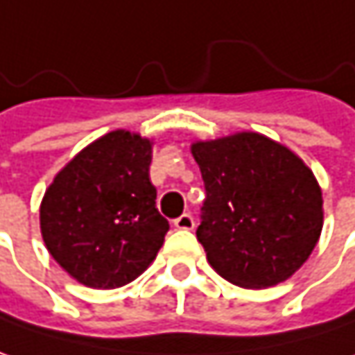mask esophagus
Returning <instances> with one entry per match:
<instances>
[{"label": "esophagus", "mask_w": 355, "mask_h": 355, "mask_svg": "<svg viewBox=\"0 0 355 355\" xmlns=\"http://www.w3.org/2000/svg\"><path fill=\"white\" fill-rule=\"evenodd\" d=\"M175 227H177V230H184V232H191V230L195 227L193 215H191V213H182L180 217L175 219Z\"/></svg>", "instance_id": "esophagus-1"}]
</instances>
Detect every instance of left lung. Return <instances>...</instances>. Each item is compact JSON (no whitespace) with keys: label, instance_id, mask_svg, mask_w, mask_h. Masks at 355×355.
<instances>
[{"label":"left lung","instance_id":"left-lung-1","mask_svg":"<svg viewBox=\"0 0 355 355\" xmlns=\"http://www.w3.org/2000/svg\"><path fill=\"white\" fill-rule=\"evenodd\" d=\"M207 199L197 240L213 270L243 288H266L297 272L323 230L313 171L258 132L191 144Z\"/></svg>","mask_w":355,"mask_h":355}]
</instances>
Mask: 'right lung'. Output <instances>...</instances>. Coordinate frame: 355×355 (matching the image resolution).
<instances>
[{"mask_svg":"<svg viewBox=\"0 0 355 355\" xmlns=\"http://www.w3.org/2000/svg\"><path fill=\"white\" fill-rule=\"evenodd\" d=\"M152 140L113 130L83 148L40 203L50 256L77 282L117 288L138 278L164 243L168 221L150 182Z\"/></svg>","mask_w":355,"mask_h":355,"instance_id":"obj_1","label":"right lung"}]
</instances>
